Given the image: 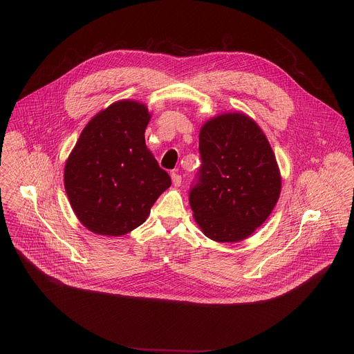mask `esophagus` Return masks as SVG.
I'll use <instances>...</instances> for the list:
<instances>
[{"instance_id": "esophagus-1", "label": "esophagus", "mask_w": 354, "mask_h": 354, "mask_svg": "<svg viewBox=\"0 0 354 354\" xmlns=\"http://www.w3.org/2000/svg\"><path fill=\"white\" fill-rule=\"evenodd\" d=\"M171 176H172V183H174L175 186H180V183H182V176H180L176 171L172 172Z\"/></svg>"}]
</instances>
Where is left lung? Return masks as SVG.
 <instances>
[{
	"mask_svg": "<svg viewBox=\"0 0 354 354\" xmlns=\"http://www.w3.org/2000/svg\"><path fill=\"white\" fill-rule=\"evenodd\" d=\"M201 165L189 190L198 227L217 242H236L261 227L281 189L272 147L250 118L221 115L200 130Z\"/></svg>",
	"mask_w": 354,
	"mask_h": 354,
	"instance_id": "obj_1",
	"label": "left lung"
}]
</instances>
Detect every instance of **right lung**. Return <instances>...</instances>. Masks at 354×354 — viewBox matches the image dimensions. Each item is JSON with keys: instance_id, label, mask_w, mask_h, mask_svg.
Listing matches in <instances>:
<instances>
[{"instance_id": "add662e5", "label": "right lung", "mask_w": 354, "mask_h": 354, "mask_svg": "<svg viewBox=\"0 0 354 354\" xmlns=\"http://www.w3.org/2000/svg\"><path fill=\"white\" fill-rule=\"evenodd\" d=\"M148 109L120 100L82 130L64 169V186L78 220L92 232L119 236L141 225L171 186L145 145Z\"/></svg>"}]
</instances>
